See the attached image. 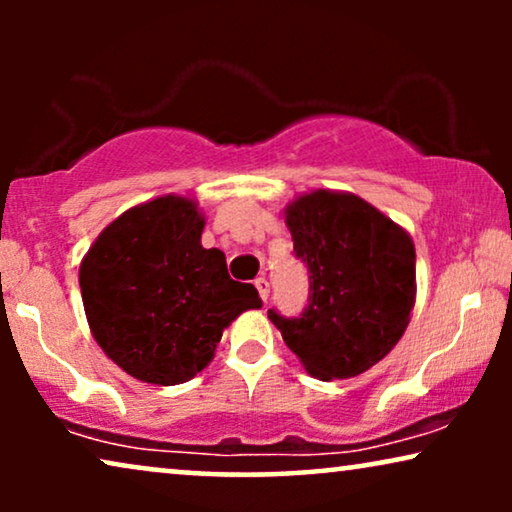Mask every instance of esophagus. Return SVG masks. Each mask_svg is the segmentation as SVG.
I'll return each instance as SVG.
<instances>
[{
	"label": "esophagus",
	"mask_w": 512,
	"mask_h": 512,
	"mask_svg": "<svg viewBox=\"0 0 512 512\" xmlns=\"http://www.w3.org/2000/svg\"><path fill=\"white\" fill-rule=\"evenodd\" d=\"M256 289H258V296H261V300L265 303V300H268V296H270V282L265 277H258L256 279Z\"/></svg>",
	"instance_id": "1"
}]
</instances>
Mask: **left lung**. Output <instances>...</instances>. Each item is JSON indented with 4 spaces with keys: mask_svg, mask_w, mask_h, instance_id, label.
Masks as SVG:
<instances>
[{
    "mask_svg": "<svg viewBox=\"0 0 512 512\" xmlns=\"http://www.w3.org/2000/svg\"><path fill=\"white\" fill-rule=\"evenodd\" d=\"M293 251L310 272L298 319L268 310L286 347L319 380H347L387 356L415 307V244L359 195L317 188L284 209Z\"/></svg>",
    "mask_w": 512,
    "mask_h": 512,
    "instance_id": "left-lung-1",
    "label": "left lung"
}]
</instances>
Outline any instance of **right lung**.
I'll list each match as a JSON object with an SVG mask.
<instances>
[{
  "label": "right lung",
  "mask_w": 512,
  "mask_h": 512,
  "mask_svg": "<svg viewBox=\"0 0 512 512\" xmlns=\"http://www.w3.org/2000/svg\"><path fill=\"white\" fill-rule=\"evenodd\" d=\"M202 228L193 198L160 195L111 221L83 256L90 333L135 380H193L230 321L263 305L254 284L230 279L223 251L202 247Z\"/></svg>",
  "instance_id": "add662e5"
}]
</instances>
